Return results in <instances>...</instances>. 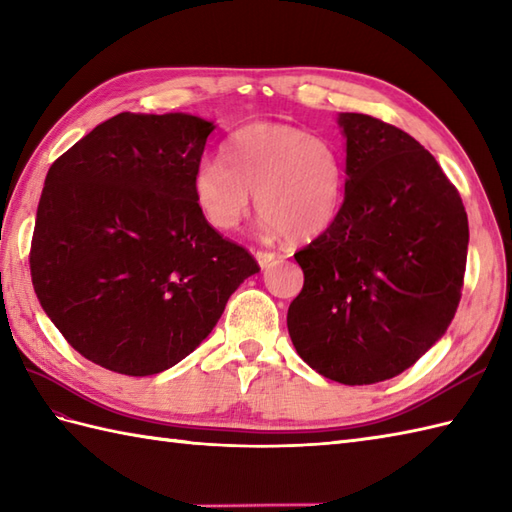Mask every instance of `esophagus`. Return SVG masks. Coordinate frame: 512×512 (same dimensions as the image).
<instances>
[{
	"label": "esophagus",
	"mask_w": 512,
	"mask_h": 512,
	"mask_svg": "<svg viewBox=\"0 0 512 512\" xmlns=\"http://www.w3.org/2000/svg\"><path fill=\"white\" fill-rule=\"evenodd\" d=\"M254 256H256V263L260 265V267H269L271 263H274L276 260V254L274 252H263V249H258V252H254Z\"/></svg>",
	"instance_id": "esophagus-1"
}]
</instances>
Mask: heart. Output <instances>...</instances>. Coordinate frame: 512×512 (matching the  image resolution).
<instances>
[{
	"instance_id": "obj_1",
	"label": "heart",
	"mask_w": 512,
	"mask_h": 512,
	"mask_svg": "<svg viewBox=\"0 0 512 512\" xmlns=\"http://www.w3.org/2000/svg\"><path fill=\"white\" fill-rule=\"evenodd\" d=\"M221 162L192 173V197L214 230L232 232L252 197L267 234L309 241L333 225L344 203L346 164L337 146L291 124H249L221 144Z\"/></svg>"
}]
</instances>
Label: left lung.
I'll use <instances>...</instances> for the list:
<instances>
[{"mask_svg":"<svg viewBox=\"0 0 512 512\" xmlns=\"http://www.w3.org/2000/svg\"><path fill=\"white\" fill-rule=\"evenodd\" d=\"M346 188L337 219L295 252L304 287L287 326L322 377L370 385L401 374L456 315L469 221L456 186L412 135L339 113Z\"/></svg>","mask_w":512,"mask_h":512,"instance_id":"8db88e82","label":"left lung"}]
</instances>
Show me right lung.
<instances>
[{
    "label": "right lung",
    "instance_id": "right-lung-1",
    "mask_svg": "<svg viewBox=\"0 0 512 512\" xmlns=\"http://www.w3.org/2000/svg\"><path fill=\"white\" fill-rule=\"evenodd\" d=\"M212 131L190 113L124 111L45 175L30 247L34 293L67 344L102 368L129 377L173 368L260 271L192 197Z\"/></svg>",
    "mask_w": 512,
    "mask_h": 512
}]
</instances>
